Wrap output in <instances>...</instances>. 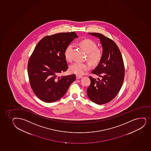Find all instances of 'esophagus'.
I'll list each match as a JSON object with an SVG mask.
<instances>
[{
  "instance_id": "esophagus-1",
  "label": "esophagus",
  "mask_w": 151,
  "mask_h": 151,
  "mask_svg": "<svg viewBox=\"0 0 151 151\" xmlns=\"http://www.w3.org/2000/svg\"><path fill=\"white\" fill-rule=\"evenodd\" d=\"M82 78V76H79V75H76V78L77 80H78V79H80V78Z\"/></svg>"
}]
</instances>
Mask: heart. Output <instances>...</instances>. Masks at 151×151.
Instances as JSON below:
<instances>
[{"mask_svg":"<svg viewBox=\"0 0 151 151\" xmlns=\"http://www.w3.org/2000/svg\"><path fill=\"white\" fill-rule=\"evenodd\" d=\"M80 44L87 53V58L92 64H98L103 56L102 51L97 47L95 42L91 39H85L80 42ZM73 44H69L64 51V56L68 61L71 60V52L73 49ZM91 68V65L88 63L76 62L69 67V70L73 73L78 75H83L86 71Z\"/></svg>","mask_w":151,"mask_h":151,"instance_id":"obj_1","label":"heart"}]
</instances>
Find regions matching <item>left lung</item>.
Instances as JSON below:
<instances>
[{
	"mask_svg": "<svg viewBox=\"0 0 151 151\" xmlns=\"http://www.w3.org/2000/svg\"><path fill=\"white\" fill-rule=\"evenodd\" d=\"M100 39L103 56L97 67L91 72L102 78L98 81L89 76L91 83L87 95L96 104H106L114 99L119 92L124 78V65L117 45L111 39L97 33H88Z\"/></svg>",
	"mask_w": 151,
	"mask_h": 151,
	"instance_id": "left-lung-1",
	"label": "left lung"
}]
</instances>
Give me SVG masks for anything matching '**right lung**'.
Masks as SVG:
<instances>
[{"label": "right lung", "mask_w": 151, "mask_h": 151, "mask_svg": "<svg viewBox=\"0 0 151 151\" xmlns=\"http://www.w3.org/2000/svg\"><path fill=\"white\" fill-rule=\"evenodd\" d=\"M78 37L75 32L47 36L37 44L29 57L28 64L29 84L34 94L44 102L58 100L76 79L75 74L58 76L68 69L64 51Z\"/></svg>", "instance_id": "1"}]
</instances>
